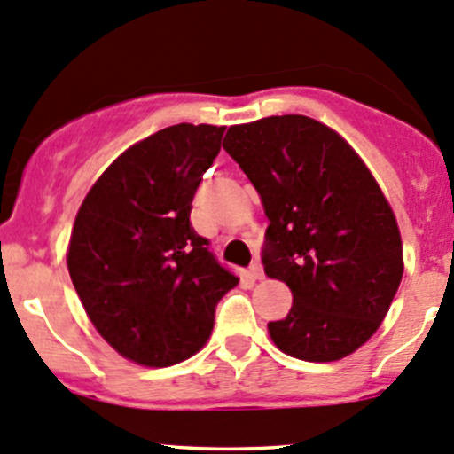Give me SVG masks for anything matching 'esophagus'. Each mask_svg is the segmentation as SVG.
<instances>
[{"label": "esophagus", "mask_w": 454, "mask_h": 454, "mask_svg": "<svg viewBox=\"0 0 454 454\" xmlns=\"http://www.w3.org/2000/svg\"><path fill=\"white\" fill-rule=\"evenodd\" d=\"M250 276H252V280H262V278H265V271H262L261 262H252V265H250Z\"/></svg>", "instance_id": "34e87169"}]
</instances>
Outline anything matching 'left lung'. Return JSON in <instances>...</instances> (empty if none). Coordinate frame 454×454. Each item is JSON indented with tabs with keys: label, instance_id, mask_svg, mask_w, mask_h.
Returning a JSON list of instances; mask_svg holds the SVG:
<instances>
[{
	"label": "left lung",
	"instance_id": "8db88e82",
	"mask_svg": "<svg viewBox=\"0 0 454 454\" xmlns=\"http://www.w3.org/2000/svg\"><path fill=\"white\" fill-rule=\"evenodd\" d=\"M223 151L265 207V273L293 293L269 336L297 360H342L377 332L403 278L386 196L345 139L300 114L235 124Z\"/></svg>",
	"mask_w": 454,
	"mask_h": 454
}]
</instances>
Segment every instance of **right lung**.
Here are the masks:
<instances>
[{
  "instance_id": "obj_1",
  "label": "right lung",
  "mask_w": 454,
  "mask_h": 454,
  "mask_svg": "<svg viewBox=\"0 0 454 454\" xmlns=\"http://www.w3.org/2000/svg\"><path fill=\"white\" fill-rule=\"evenodd\" d=\"M226 127L174 124L127 148L79 207L67 265L97 332L127 360L172 366L208 340L239 284L189 222Z\"/></svg>"
}]
</instances>
